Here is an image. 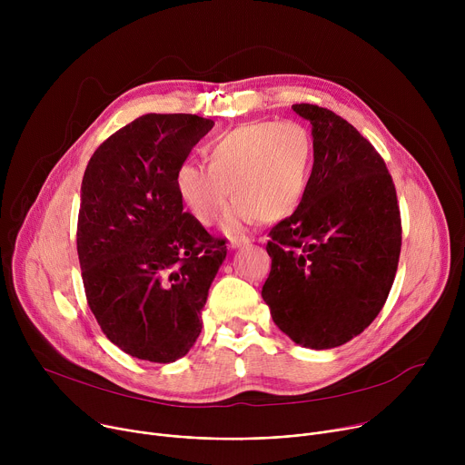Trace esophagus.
<instances>
[{
    "mask_svg": "<svg viewBox=\"0 0 465 465\" xmlns=\"http://www.w3.org/2000/svg\"><path fill=\"white\" fill-rule=\"evenodd\" d=\"M248 242H250V239H248V237H244V235L230 237V244H232V248H239V246H244V244H248Z\"/></svg>",
    "mask_w": 465,
    "mask_h": 465,
    "instance_id": "1",
    "label": "esophagus"
}]
</instances>
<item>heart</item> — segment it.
<instances>
[{
  "label": "heart",
  "mask_w": 465,
  "mask_h": 465,
  "mask_svg": "<svg viewBox=\"0 0 465 465\" xmlns=\"http://www.w3.org/2000/svg\"><path fill=\"white\" fill-rule=\"evenodd\" d=\"M204 156L208 167L178 165L176 193L198 223L212 226L230 191L226 226L235 230L253 219L280 221L298 208L314 167V140L298 121H253L212 140Z\"/></svg>",
  "instance_id": "b5f03b06"
}]
</instances>
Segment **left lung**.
Masks as SVG:
<instances>
[{
  "mask_svg": "<svg viewBox=\"0 0 465 465\" xmlns=\"http://www.w3.org/2000/svg\"><path fill=\"white\" fill-rule=\"evenodd\" d=\"M292 110L312 124L314 167L296 212L269 233L261 296L296 344L337 348L381 312L401 253L393 180L373 145L316 104Z\"/></svg>",
  "mask_w": 465,
  "mask_h": 465,
  "instance_id": "8db88e82",
  "label": "left lung"
}]
</instances>
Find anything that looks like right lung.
Wrapping results in <instances>:
<instances>
[{
    "instance_id": "right-lung-1",
    "label": "right lung",
    "mask_w": 465,
    "mask_h": 465,
    "mask_svg": "<svg viewBox=\"0 0 465 465\" xmlns=\"http://www.w3.org/2000/svg\"><path fill=\"white\" fill-rule=\"evenodd\" d=\"M212 126L193 114L142 115L104 140L84 171V292L106 339L130 357L174 362L201 335L226 241L183 212L174 173Z\"/></svg>"
}]
</instances>
